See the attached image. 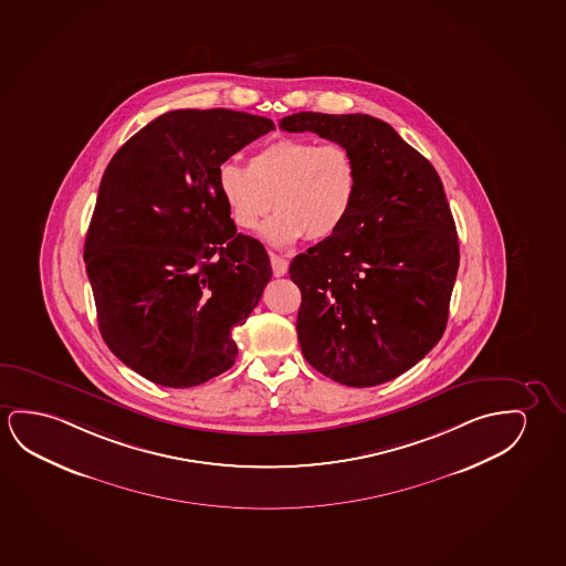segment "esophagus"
I'll return each instance as SVG.
<instances>
[{
    "label": "esophagus",
    "instance_id": "34e87169",
    "mask_svg": "<svg viewBox=\"0 0 566 566\" xmlns=\"http://www.w3.org/2000/svg\"><path fill=\"white\" fill-rule=\"evenodd\" d=\"M272 272L274 276H284L287 272V259H284L282 254L271 253Z\"/></svg>",
    "mask_w": 566,
    "mask_h": 566
}]
</instances>
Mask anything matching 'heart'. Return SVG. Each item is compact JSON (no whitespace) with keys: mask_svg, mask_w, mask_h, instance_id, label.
Here are the masks:
<instances>
[{"mask_svg":"<svg viewBox=\"0 0 566 566\" xmlns=\"http://www.w3.org/2000/svg\"><path fill=\"white\" fill-rule=\"evenodd\" d=\"M218 189L239 230H254L274 206L276 212L261 228L266 243L323 241L353 212L358 167L343 144L282 138L253 154L247 167L221 164Z\"/></svg>","mask_w":566,"mask_h":566,"instance_id":"heart-1","label":"heart"}]
</instances>
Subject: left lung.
I'll return each mask as SVG.
<instances>
[{"label":"left lung","mask_w":566,"mask_h":566,"mask_svg":"<svg viewBox=\"0 0 566 566\" xmlns=\"http://www.w3.org/2000/svg\"><path fill=\"white\" fill-rule=\"evenodd\" d=\"M280 128L343 144L358 167L340 230L290 264L302 292V353L343 386L386 384L422 360L448 325L459 243L442 180L374 116L295 113Z\"/></svg>","instance_id":"1"}]
</instances>
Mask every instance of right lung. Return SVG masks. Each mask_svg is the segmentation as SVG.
<instances>
[{
    "label": "right lung",
    "mask_w": 566,
    "mask_h": 566,
    "mask_svg": "<svg viewBox=\"0 0 566 566\" xmlns=\"http://www.w3.org/2000/svg\"><path fill=\"white\" fill-rule=\"evenodd\" d=\"M271 130V118L230 108L169 111L105 169L83 249L98 331L157 386H200L235 361L231 328L272 269L264 247L235 230L218 169Z\"/></svg>",
    "instance_id": "obj_1"
}]
</instances>
